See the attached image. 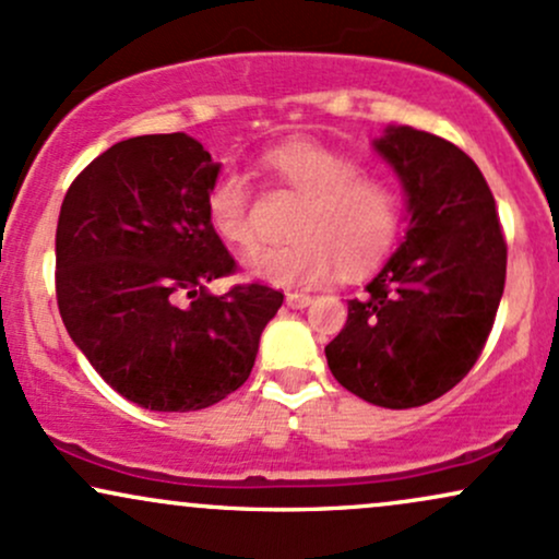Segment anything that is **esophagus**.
Listing matches in <instances>:
<instances>
[{"label": "esophagus", "mask_w": 559, "mask_h": 559, "mask_svg": "<svg viewBox=\"0 0 559 559\" xmlns=\"http://www.w3.org/2000/svg\"><path fill=\"white\" fill-rule=\"evenodd\" d=\"M312 301V297L310 294H305V292H292V294H286V305L288 307H294V310H301V307H307Z\"/></svg>", "instance_id": "34e87169"}]
</instances>
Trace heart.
I'll list each match as a JSON object with an SVG mask.
<instances>
[{"label": "heart", "instance_id": "b5f03b06", "mask_svg": "<svg viewBox=\"0 0 559 559\" xmlns=\"http://www.w3.org/2000/svg\"><path fill=\"white\" fill-rule=\"evenodd\" d=\"M260 170L273 186L299 197L288 230L292 239L262 243L249 254L254 278L273 286H316L333 273L373 271L389 258L400 236V194L386 178L368 176L344 152L312 139H292L260 155ZM210 226L236 249L258 239L254 199L247 176L221 170L204 197Z\"/></svg>", "mask_w": 559, "mask_h": 559}]
</instances>
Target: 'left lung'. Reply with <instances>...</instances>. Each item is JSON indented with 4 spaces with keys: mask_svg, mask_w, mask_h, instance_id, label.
I'll return each instance as SVG.
<instances>
[{
    "mask_svg": "<svg viewBox=\"0 0 559 559\" xmlns=\"http://www.w3.org/2000/svg\"><path fill=\"white\" fill-rule=\"evenodd\" d=\"M376 150L400 173L413 217L383 271L349 299L325 357L360 400L420 407L457 386L484 352L504 292L507 241L484 173L452 141L400 126Z\"/></svg>",
    "mask_w": 559,
    "mask_h": 559,
    "instance_id": "8db88e82",
    "label": "left lung"
}]
</instances>
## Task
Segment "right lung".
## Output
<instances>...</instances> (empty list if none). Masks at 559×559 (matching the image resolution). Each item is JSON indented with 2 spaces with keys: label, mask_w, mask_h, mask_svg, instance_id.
<instances>
[{
  "label": "right lung",
  "mask_w": 559,
  "mask_h": 559,
  "mask_svg": "<svg viewBox=\"0 0 559 559\" xmlns=\"http://www.w3.org/2000/svg\"><path fill=\"white\" fill-rule=\"evenodd\" d=\"M217 170L186 133H152L102 152L62 199V323L96 373L146 409L189 413L234 394L284 301L260 281L223 297L204 288L239 271L204 210Z\"/></svg>",
  "instance_id": "right-lung-1"
}]
</instances>
